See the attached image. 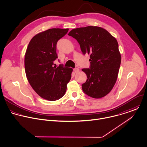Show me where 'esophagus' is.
<instances>
[{
	"label": "esophagus",
	"instance_id": "34e87169",
	"mask_svg": "<svg viewBox=\"0 0 147 147\" xmlns=\"http://www.w3.org/2000/svg\"><path fill=\"white\" fill-rule=\"evenodd\" d=\"M74 71L75 73H78L79 71V69L78 68H74Z\"/></svg>",
	"mask_w": 147,
	"mask_h": 147
}]
</instances>
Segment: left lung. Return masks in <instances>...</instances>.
I'll return each mask as SVG.
<instances>
[{
	"mask_svg": "<svg viewBox=\"0 0 147 147\" xmlns=\"http://www.w3.org/2000/svg\"><path fill=\"white\" fill-rule=\"evenodd\" d=\"M68 35L77 40L84 55H90V68L82 69L87 75L86 82L82 85L83 91L94 98L106 96L117 81L121 64L117 40L98 26L74 29Z\"/></svg>",
	"mask_w": 147,
	"mask_h": 147,
	"instance_id": "left-lung-1",
	"label": "left lung"
}]
</instances>
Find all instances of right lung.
I'll return each mask as SVG.
<instances>
[{
  "label": "right lung",
  "mask_w": 147,
  "mask_h": 147,
  "mask_svg": "<svg viewBox=\"0 0 147 147\" xmlns=\"http://www.w3.org/2000/svg\"><path fill=\"white\" fill-rule=\"evenodd\" d=\"M68 29H50L38 33L30 40L25 56L26 75L30 86L41 98L55 101L62 98L73 69L60 65L53 67L58 57L57 41Z\"/></svg>",
  "instance_id": "1"
}]
</instances>
